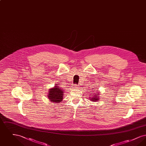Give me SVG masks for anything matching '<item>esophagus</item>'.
Returning a JSON list of instances; mask_svg holds the SVG:
<instances>
[{
  "label": "esophagus",
  "mask_w": 146,
  "mask_h": 146,
  "mask_svg": "<svg viewBox=\"0 0 146 146\" xmlns=\"http://www.w3.org/2000/svg\"><path fill=\"white\" fill-rule=\"evenodd\" d=\"M72 88H73V89H78V86L76 85V84H74V85H73V86H72Z\"/></svg>",
  "instance_id": "34e87169"
}]
</instances>
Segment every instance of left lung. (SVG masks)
Listing matches in <instances>:
<instances>
[{
  "mask_svg": "<svg viewBox=\"0 0 146 146\" xmlns=\"http://www.w3.org/2000/svg\"><path fill=\"white\" fill-rule=\"evenodd\" d=\"M99 96V94H95V95L91 98V101L95 102V101H97L98 100H99V98H98L99 96Z\"/></svg>",
  "mask_w": 146,
  "mask_h": 146,
  "instance_id": "1",
  "label": "left lung"
}]
</instances>
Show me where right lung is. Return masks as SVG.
<instances>
[{
    "mask_svg": "<svg viewBox=\"0 0 146 146\" xmlns=\"http://www.w3.org/2000/svg\"><path fill=\"white\" fill-rule=\"evenodd\" d=\"M48 91L49 94L48 95V97L50 101L55 103H60L62 101L64 91L58 86L55 85Z\"/></svg>",
    "mask_w": 146,
    "mask_h": 146,
    "instance_id": "right-lung-1",
    "label": "right lung"
}]
</instances>
